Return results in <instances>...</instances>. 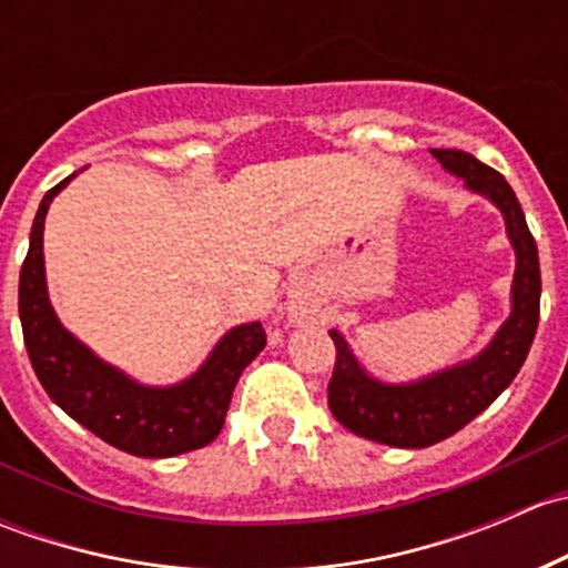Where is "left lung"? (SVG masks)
<instances>
[{
  "instance_id": "obj_1",
  "label": "left lung",
  "mask_w": 568,
  "mask_h": 568,
  "mask_svg": "<svg viewBox=\"0 0 568 568\" xmlns=\"http://www.w3.org/2000/svg\"><path fill=\"white\" fill-rule=\"evenodd\" d=\"M432 156L445 170L464 178L473 192L486 194L506 216L508 239L517 250L511 291L514 311L489 348L473 363L456 365L415 385L374 382L352 357L346 341L335 329L329 332L335 341V368L326 387L332 415L348 432L393 448H428L443 443L506 390L528 357L538 326V302H541L538 250L525 222L523 205L506 178L464 151L434 148Z\"/></svg>"
}]
</instances>
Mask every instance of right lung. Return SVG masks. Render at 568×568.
<instances>
[{"instance_id": "right-lung-1", "label": "right lung", "mask_w": 568, "mask_h": 568, "mask_svg": "<svg viewBox=\"0 0 568 568\" xmlns=\"http://www.w3.org/2000/svg\"><path fill=\"white\" fill-rule=\"evenodd\" d=\"M73 175L49 189L40 200L30 252L21 263L19 316L27 354L40 385L73 420L131 456L168 459L203 448L225 426L233 387L266 346V329L261 321L236 326L222 337L192 379L162 390L136 385L112 365L101 363L71 332L62 329L45 294L43 220L54 194Z\"/></svg>"}]
</instances>
